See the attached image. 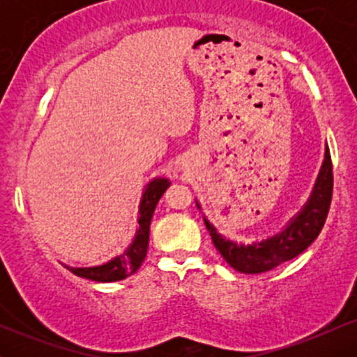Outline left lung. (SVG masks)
<instances>
[{
  "label": "left lung",
  "instance_id": "left-lung-1",
  "mask_svg": "<svg viewBox=\"0 0 357 357\" xmlns=\"http://www.w3.org/2000/svg\"><path fill=\"white\" fill-rule=\"evenodd\" d=\"M331 198H333V162H331L329 147L326 144L324 161L315 179L312 192L304 206L298 210L282 230L273 233L264 240H255L245 245L225 238L221 233L210 223V220L203 215L204 225L220 255L227 260L231 268L240 273L257 275L273 270L284 261L292 260L301 255L321 233L329 213ZM196 206L202 211V204L196 199Z\"/></svg>",
  "mask_w": 357,
  "mask_h": 357
}]
</instances>
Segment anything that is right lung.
Wrapping results in <instances>:
<instances>
[{"mask_svg":"<svg viewBox=\"0 0 357 357\" xmlns=\"http://www.w3.org/2000/svg\"><path fill=\"white\" fill-rule=\"evenodd\" d=\"M169 184L171 183L167 178H153L146 184L144 191H142L141 203H139V227L136 235H134L132 243L121 255L110 258L105 264L93 265V267H70V265H65V267L70 270L72 273H75L77 277L87 278V280L93 282H116L136 273L142 265V261H144L147 248H149L151 220H153L154 210L161 196L169 188Z\"/></svg>","mask_w":357,"mask_h":357,"instance_id":"1","label":"right lung"}]
</instances>
